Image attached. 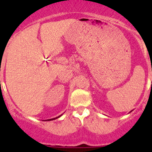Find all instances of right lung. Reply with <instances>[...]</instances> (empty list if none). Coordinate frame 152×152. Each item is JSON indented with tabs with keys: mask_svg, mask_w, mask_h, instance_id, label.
Returning a JSON list of instances; mask_svg holds the SVG:
<instances>
[{
	"mask_svg": "<svg viewBox=\"0 0 152 152\" xmlns=\"http://www.w3.org/2000/svg\"><path fill=\"white\" fill-rule=\"evenodd\" d=\"M59 117H60V116H59V117H57V118H52V119H48V120H47V121H52V120H55V119L58 118H59Z\"/></svg>",
	"mask_w": 152,
	"mask_h": 152,
	"instance_id": "add662e5",
	"label": "right lung"
}]
</instances>
